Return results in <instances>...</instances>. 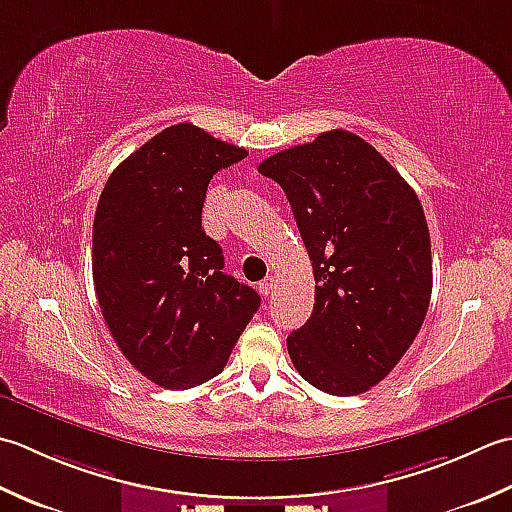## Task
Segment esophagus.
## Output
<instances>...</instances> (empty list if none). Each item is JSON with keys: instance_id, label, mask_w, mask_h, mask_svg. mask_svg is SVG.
Listing matches in <instances>:
<instances>
[{"instance_id": "34e87169", "label": "esophagus", "mask_w": 512, "mask_h": 512, "mask_svg": "<svg viewBox=\"0 0 512 512\" xmlns=\"http://www.w3.org/2000/svg\"><path fill=\"white\" fill-rule=\"evenodd\" d=\"M271 289H274V278H271V276H267L265 280H260V283H258V291L263 296H269Z\"/></svg>"}]
</instances>
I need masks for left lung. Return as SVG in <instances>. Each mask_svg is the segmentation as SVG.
<instances>
[{
  "label": "left lung",
  "mask_w": 512,
  "mask_h": 512,
  "mask_svg": "<svg viewBox=\"0 0 512 512\" xmlns=\"http://www.w3.org/2000/svg\"><path fill=\"white\" fill-rule=\"evenodd\" d=\"M258 172L285 190L314 265V311L287 338L291 362L325 393L369 391L411 347L431 302L420 198L347 130L269 156Z\"/></svg>",
  "instance_id": "8db88e82"
}]
</instances>
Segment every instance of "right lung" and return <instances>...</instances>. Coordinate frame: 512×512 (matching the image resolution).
Here are the masks:
<instances>
[{
    "label": "right lung",
    "mask_w": 512,
    "mask_h": 512,
    "mask_svg": "<svg viewBox=\"0 0 512 512\" xmlns=\"http://www.w3.org/2000/svg\"><path fill=\"white\" fill-rule=\"evenodd\" d=\"M247 150L176 123L132 152L99 196L92 278L101 314L125 358L165 389L216 378L260 307L252 287L223 271L203 232L212 176Z\"/></svg>",
    "instance_id": "1"
}]
</instances>
